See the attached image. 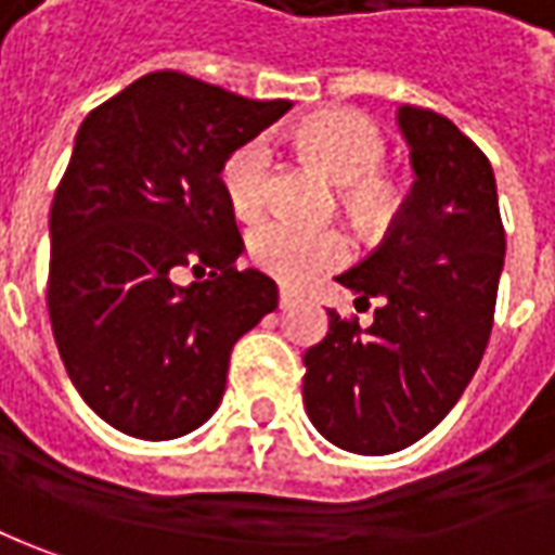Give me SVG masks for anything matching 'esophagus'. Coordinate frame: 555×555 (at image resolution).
Wrapping results in <instances>:
<instances>
[{
  "label": "esophagus",
  "mask_w": 555,
  "mask_h": 555,
  "mask_svg": "<svg viewBox=\"0 0 555 555\" xmlns=\"http://www.w3.org/2000/svg\"><path fill=\"white\" fill-rule=\"evenodd\" d=\"M297 300H300V297H297V292H292V288H279V307L282 309L294 307Z\"/></svg>",
  "instance_id": "esophagus-1"
}]
</instances>
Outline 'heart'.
Instances as JSON below:
<instances>
[{
  "instance_id": "obj_1",
  "label": "heart",
  "mask_w": 555,
  "mask_h": 555,
  "mask_svg": "<svg viewBox=\"0 0 555 555\" xmlns=\"http://www.w3.org/2000/svg\"><path fill=\"white\" fill-rule=\"evenodd\" d=\"M297 145L315 167H322L334 182L346 184V203L358 215L386 212L391 188L379 176L386 164V135L361 112L340 108L307 118L297 127ZM273 176V145L255 135L230 151L221 167V188L230 209L240 218H255L270 194ZM248 255L285 285H304L340 267L349 258V243L340 230L297 228L285 218H263L248 230Z\"/></svg>"
}]
</instances>
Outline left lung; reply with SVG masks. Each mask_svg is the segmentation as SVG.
<instances>
[{"mask_svg": "<svg viewBox=\"0 0 555 555\" xmlns=\"http://www.w3.org/2000/svg\"><path fill=\"white\" fill-rule=\"evenodd\" d=\"M416 182L386 240L337 276L376 300L361 327L327 309L309 346L304 406L319 435L358 455L416 443L450 413L480 367L504 270L495 172L450 118L401 105Z\"/></svg>", "mask_w": 555, "mask_h": 555, "instance_id": "left-lung-1", "label": "left lung"}]
</instances>
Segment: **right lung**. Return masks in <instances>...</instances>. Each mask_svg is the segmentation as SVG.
Wrapping results in <instances>:
<instances>
[{
  "instance_id": "right-lung-1",
  "label": "right lung",
  "mask_w": 555,
  "mask_h": 555,
  "mask_svg": "<svg viewBox=\"0 0 555 555\" xmlns=\"http://www.w3.org/2000/svg\"><path fill=\"white\" fill-rule=\"evenodd\" d=\"M292 108L151 72L78 127L51 206L48 312L72 386L112 428L172 440L212 416L233 343L276 309L236 270L221 167ZM188 266L210 276L179 286Z\"/></svg>"
}]
</instances>
